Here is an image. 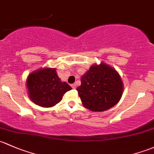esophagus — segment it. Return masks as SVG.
<instances>
[{"label": "esophagus", "mask_w": 154, "mask_h": 154, "mask_svg": "<svg viewBox=\"0 0 154 154\" xmlns=\"http://www.w3.org/2000/svg\"><path fill=\"white\" fill-rule=\"evenodd\" d=\"M72 88H74V89H75V88H77V85H76L75 83L72 84Z\"/></svg>", "instance_id": "obj_1"}]
</instances>
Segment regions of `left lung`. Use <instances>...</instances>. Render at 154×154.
Returning a JSON list of instances; mask_svg holds the SVG:
<instances>
[{
    "label": "left lung",
    "instance_id": "obj_1",
    "mask_svg": "<svg viewBox=\"0 0 154 154\" xmlns=\"http://www.w3.org/2000/svg\"><path fill=\"white\" fill-rule=\"evenodd\" d=\"M77 90L85 108L100 112L112 108L119 101L123 82L114 68L101 63L91 66L82 75L81 85Z\"/></svg>",
    "mask_w": 154,
    "mask_h": 154
}]
</instances>
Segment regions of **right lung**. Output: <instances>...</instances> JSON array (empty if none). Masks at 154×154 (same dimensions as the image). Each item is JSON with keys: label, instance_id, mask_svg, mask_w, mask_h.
Returning <instances> with one entry per match:
<instances>
[{"label": "right lung", "instance_id": "right-lung-1", "mask_svg": "<svg viewBox=\"0 0 154 154\" xmlns=\"http://www.w3.org/2000/svg\"><path fill=\"white\" fill-rule=\"evenodd\" d=\"M26 86L30 100L45 108L55 106L62 100L64 94L72 88L66 82H61L56 69L51 68L31 73L27 77Z\"/></svg>", "mask_w": 154, "mask_h": 154}]
</instances>
